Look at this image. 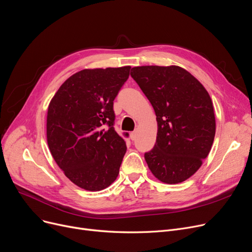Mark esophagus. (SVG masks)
<instances>
[{
    "mask_svg": "<svg viewBox=\"0 0 252 252\" xmlns=\"http://www.w3.org/2000/svg\"><path fill=\"white\" fill-rule=\"evenodd\" d=\"M129 137H130V139H132L133 141L134 140H136V137H137V133L136 132H132L129 134Z\"/></svg>",
    "mask_w": 252,
    "mask_h": 252,
    "instance_id": "34e87169",
    "label": "esophagus"
}]
</instances>
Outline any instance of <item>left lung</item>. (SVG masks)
I'll list each match as a JSON object with an SVG mask.
<instances>
[{
  "instance_id": "8db88e82",
  "label": "left lung",
  "mask_w": 252,
  "mask_h": 252,
  "mask_svg": "<svg viewBox=\"0 0 252 252\" xmlns=\"http://www.w3.org/2000/svg\"><path fill=\"white\" fill-rule=\"evenodd\" d=\"M130 76L157 115L158 136L145 152L148 168L161 182L189 179L209 155L215 136L211 97L201 82L178 65H142Z\"/></svg>"
}]
</instances>
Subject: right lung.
I'll use <instances>...</instances> for the list:
<instances>
[{"label": "right lung", "mask_w": 252, "mask_h": 252, "mask_svg": "<svg viewBox=\"0 0 252 252\" xmlns=\"http://www.w3.org/2000/svg\"><path fill=\"white\" fill-rule=\"evenodd\" d=\"M129 69L126 65L75 73L48 106L51 155L65 176L83 189L102 190L118 176L126 145L114 129L113 101Z\"/></svg>", "instance_id": "add662e5"}]
</instances>
